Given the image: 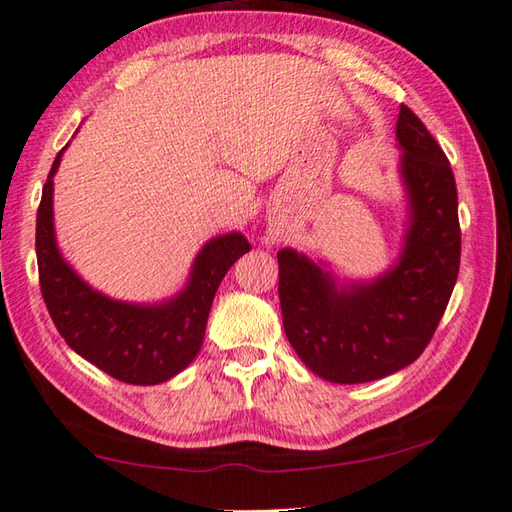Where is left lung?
Instances as JSON below:
<instances>
[{
	"instance_id": "1",
	"label": "left lung",
	"mask_w": 512,
	"mask_h": 512,
	"mask_svg": "<svg viewBox=\"0 0 512 512\" xmlns=\"http://www.w3.org/2000/svg\"><path fill=\"white\" fill-rule=\"evenodd\" d=\"M395 137L408 222L402 253L386 273L339 282L324 262L295 248L277 253L288 342L315 375L333 384L375 382L413 364L457 282L462 233L453 170L404 104Z\"/></svg>"
}]
</instances>
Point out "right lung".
I'll return each mask as SVG.
<instances>
[{"label": "right lung", "mask_w": 512, "mask_h": 512, "mask_svg": "<svg viewBox=\"0 0 512 512\" xmlns=\"http://www.w3.org/2000/svg\"><path fill=\"white\" fill-rule=\"evenodd\" d=\"M64 150L50 166L37 210L35 250L48 313L66 344L110 377L135 386L168 382L197 357L217 288L228 268L250 250L248 239L237 230L208 239L190 266L186 286L162 302L108 297L82 279L57 244L53 177Z\"/></svg>", "instance_id": "obj_1"}]
</instances>
